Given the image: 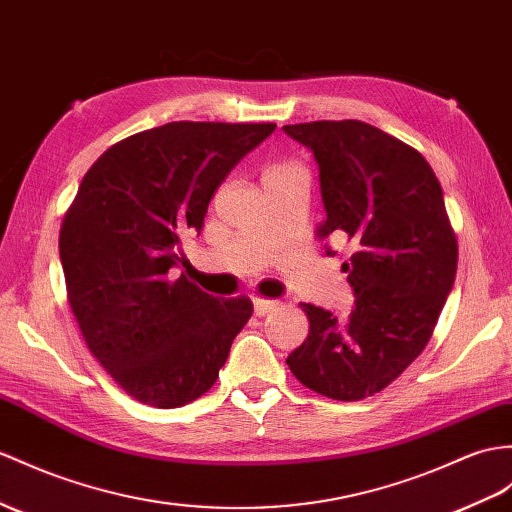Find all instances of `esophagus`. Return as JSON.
Masks as SVG:
<instances>
[{"label":"esophagus","instance_id":"esophagus-1","mask_svg":"<svg viewBox=\"0 0 512 512\" xmlns=\"http://www.w3.org/2000/svg\"><path fill=\"white\" fill-rule=\"evenodd\" d=\"M276 306H278L276 299H267V297H254V313H256L258 317H263V315L271 313V310L276 308Z\"/></svg>","mask_w":512,"mask_h":512}]
</instances>
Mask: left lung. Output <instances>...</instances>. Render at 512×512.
Instances as JSON below:
<instances>
[{
  "label": "left lung",
  "mask_w": 512,
  "mask_h": 512,
  "mask_svg": "<svg viewBox=\"0 0 512 512\" xmlns=\"http://www.w3.org/2000/svg\"><path fill=\"white\" fill-rule=\"evenodd\" d=\"M319 167L323 232L345 234L350 317L299 304L306 341L286 358L293 376L330 400L382 391L428 345L452 291L458 245L443 189L417 149L363 121L284 126ZM326 254H336L328 247Z\"/></svg>",
  "instance_id": "8db88e82"
}]
</instances>
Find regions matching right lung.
Listing matches in <instances>:
<instances>
[{
  "label": "right lung",
  "instance_id": "obj_1",
  "mask_svg": "<svg viewBox=\"0 0 512 512\" xmlns=\"http://www.w3.org/2000/svg\"><path fill=\"white\" fill-rule=\"evenodd\" d=\"M273 130L173 121L128 136L97 158L62 221L60 263L84 341L143 404L202 397L252 317L247 297H213L189 282L180 241L202 230L217 186Z\"/></svg>",
  "mask_w": 512,
  "mask_h": 512
}]
</instances>
